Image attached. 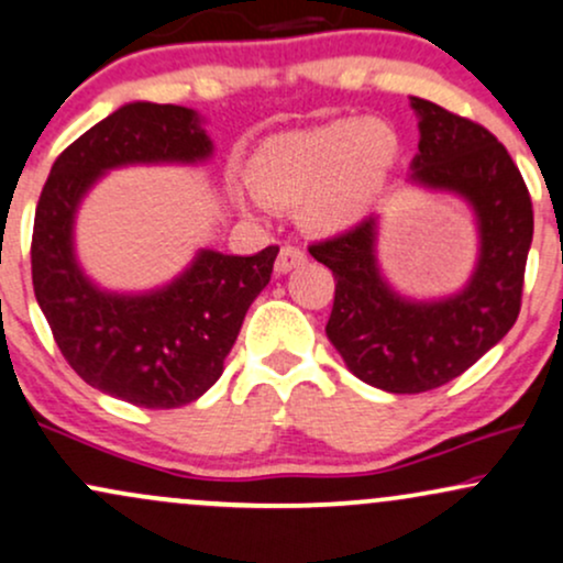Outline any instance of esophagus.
<instances>
[{
    "mask_svg": "<svg viewBox=\"0 0 563 563\" xmlns=\"http://www.w3.org/2000/svg\"><path fill=\"white\" fill-rule=\"evenodd\" d=\"M303 260H307V254H303L299 245H283L280 254H277V262H275V273L286 275V273H290V269H296L299 264H303Z\"/></svg>",
    "mask_w": 563,
    "mask_h": 563,
    "instance_id": "34e87169",
    "label": "esophagus"
}]
</instances>
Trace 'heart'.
Here are the masks:
<instances>
[{
  "label": "heart",
  "mask_w": 563,
  "mask_h": 563,
  "mask_svg": "<svg viewBox=\"0 0 563 563\" xmlns=\"http://www.w3.org/2000/svg\"><path fill=\"white\" fill-rule=\"evenodd\" d=\"M399 158L380 119H335L275 134L249 161V185L269 206L294 209L303 228L341 232L363 222Z\"/></svg>",
  "instance_id": "obj_1"
}]
</instances>
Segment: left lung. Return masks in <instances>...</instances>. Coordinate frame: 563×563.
Wrapping results in <instances>:
<instances>
[{"label": "left lung", "mask_w": 563, "mask_h": 563, "mask_svg": "<svg viewBox=\"0 0 563 563\" xmlns=\"http://www.w3.org/2000/svg\"><path fill=\"white\" fill-rule=\"evenodd\" d=\"M410 108L421 140L407 183L474 211L479 254L466 286L439 299L391 288L378 264V214L309 245L335 277L328 339L354 376L391 394L448 384L514 328L534 230L525 179L495 134L421 97Z\"/></svg>", "instance_id": "8db88e82"}]
</instances>
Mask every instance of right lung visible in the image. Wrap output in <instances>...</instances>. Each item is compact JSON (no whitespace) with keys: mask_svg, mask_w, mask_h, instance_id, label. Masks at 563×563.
Masks as SVG:
<instances>
[{"mask_svg":"<svg viewBox=\"0 0 563 563\" xmlns=\"http://www.w3.org/2000/svg\"><path fill=\"white\" fill-rule=\"evenodd\" d=\"M211 156L214 142L192 108L126 102L57 156L38 198L31 277L57 346L89 386L137 407H183L217 384L280 249L254 256L200 249L166 286L119 294L97 286L76 260V214L111 169L196 166Z\"/></svg>","mask_w":563,"mask_h":563,"instance_id":"obj_1","label":"right lung"}]
</instances>
